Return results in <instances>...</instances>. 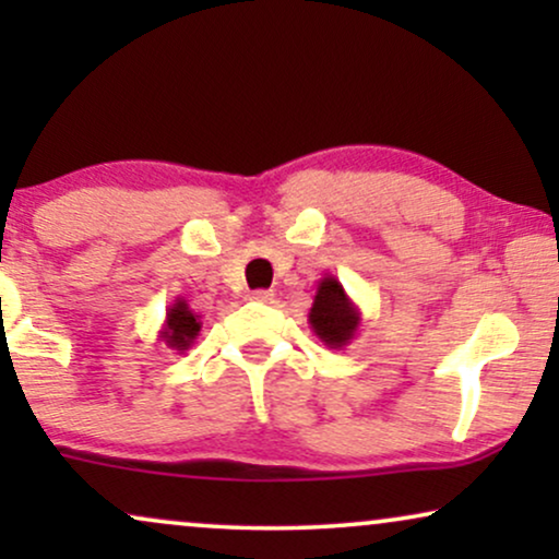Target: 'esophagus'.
Listing matches in <instances>:
<instances>
[{"mask_svg": "<svg viewBox=\"0 0 559 559\" xmlns=\"http://www.w3.org/2000/svg\"><path fill=\"white\" fill-rule=\"evenodd\" d=\"M249 297L254 302H272L274 300V293H272V289H254V293H251Z\"/></svg>", "mask_w": 559, "mask_h": 559, "instance_id": "esophagus-1", "label": "esophagus"}]
</instances>
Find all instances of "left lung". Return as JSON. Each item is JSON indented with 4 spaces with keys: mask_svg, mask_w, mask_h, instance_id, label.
<instances>
[{
    "mask_svg": "<svg viewBox=\"0 0 559 559\" xmlns=\"http://www.w3.org/2000/svg\"><path fill=\"white\" fill-rule=\"evenodd\" d=\"M308 323L312 333L328 348L341 350L356 338L358 328H361V310H358V305L350 300L338 277H333V274H325L318 282V293L312 297Z\"/></svg>",
    "mask_w": 559,
    "mask_h": 559,
    "instance_id": "8db88e82",
    "label": "left lung"
}]
</instances>
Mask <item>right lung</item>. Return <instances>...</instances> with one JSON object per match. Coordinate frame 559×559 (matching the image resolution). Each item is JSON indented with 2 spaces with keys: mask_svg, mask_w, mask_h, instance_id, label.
Segmentation results:
<instances>
[{
  "mask_svg": "<svg viewBox=\"0 0 559 559\" xmlns=\"http://www.w3.org/2000/svg\"><path fill=\"white\" fill-rule=\"evenodd\" d=\"M198 333H201V316H195V310H190L186 297H175V302L165 312V323L159 328V341L167 348L186 354L195 343Z\"/></svg>",
  "mask_w": 559,
  "mask_h": 559,
  "instance_id": "obj_1",
  "label": "right lung"
}]
</instances>
